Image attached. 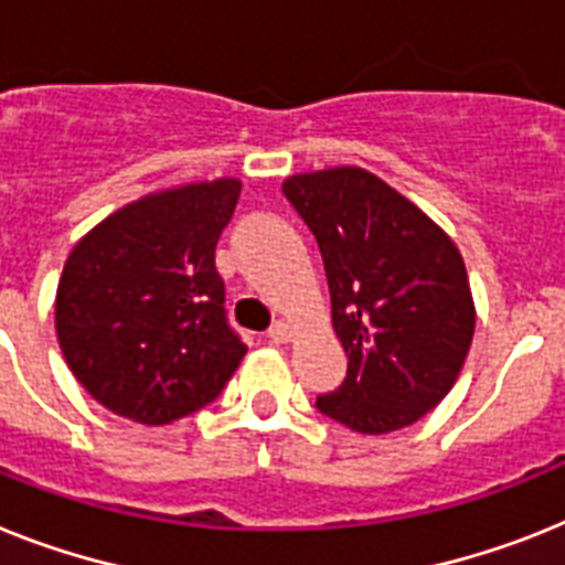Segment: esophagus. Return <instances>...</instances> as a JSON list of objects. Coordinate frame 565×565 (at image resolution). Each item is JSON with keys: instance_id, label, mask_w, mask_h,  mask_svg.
Segmentation results:
<instances>
[{"instance_id": "obj_1", "label": "esophagus", "mask_w": 565, "mask_h": 565, "mask_svg": "<svg viewBox=\"0 0 565 565\" xmlns=\"http://www.w3.org/2000/svg\"><path fill=\"white\" fill-rule=\"evenodd\" d=\"M290 339H292V327L287 324V321H275V324L269 327V341H275V344H287Z\"/></svg>"}]
</instances>
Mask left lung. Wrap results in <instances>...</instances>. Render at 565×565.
I'll list each match as a JSON object with an SVG mask.
<instances>
[{"mask_svg": "<svg viewBox=\"0 0 565 565\" xmlns=\"http://www.w3.org/2000/svg\"><path fill=\"white\" fill-rule=\"evenodd\" d=\"M284 194L319 241L348 376L316 399L359 434H391L434 411L473 339L471 287L454 241L359 166L292 174Z\"/></svg>", "mask_w": 565, "mask_h": 565, "instance_id": "left-lung-1", "label": "left lung"}]
</instances>
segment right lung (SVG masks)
Masks as SVG:
<instances>
[{
  "label": "right lung",
  "mask_w": 565,
  "mask_h": 565,
  "mask_svg": "<svg viewBox=\"0 0 565 565\" xmlns=\"http://www.w3.org/2000/svg\"><path fill=\"white\" fill-rule=\"evenodd\" d=\"M241 180L146 194L94 226L56 287V339L79 385L111 414L169 425L201 411L246 344L226 321L215 246Z\"/></svg>",
  "instance_id": "right-lung-1"
}]
</instances>
